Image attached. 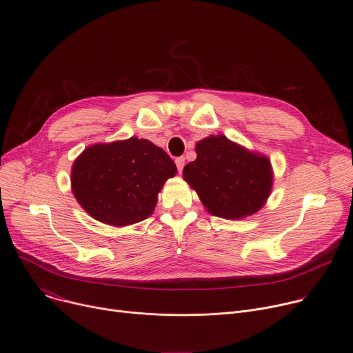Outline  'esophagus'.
<instances>
[{"mask_svg": "<svg viewBox=\"0 0 353 353\" xmlns=\"http://www.w3.org/2000/svg\"><path fill=\"white\" fill-rule=\"evenodd\" d=\"M176 166H177V170L179 172H181L183 170V168H184V162H185V159L181 156V157H176Z\"/></svg>", "mask_w": 353, "mask_h": 353, "instance_id": "obj_1", "label": "esophagus"}]
</instances>
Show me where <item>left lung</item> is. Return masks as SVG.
Listing matches in <instances>:
<instances>
[{"instance_id": "8db88e82", "label": "left lung", "mask_w": 353, "mask_h": 353, "mask_svg": "<svg viewBox=\"0 0 353 353\" xmlns=\"http://www.w3.org/2000/svg\"><path fill=\"white\" fill-rule=\"evenodd\" d=\"M197 159L183 169L208 212L236 219L252 215L268 200L272 190L269 159L218 135L197 143Z\"/></svg>"}]
</instances>
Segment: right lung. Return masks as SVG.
Here are the masks:
<instances>
[{
    "instance_id": "1",
    "label": "right lung",
    "mask_w": 353,
    "mask_h": 353,
    "mask_svg": "<svg viewBox=\"0 0 353 353\" xmlns=\"http://www.w3.org/2000/svg\"><path fill=\"white\" fill-rule=\"evenodd\" d=\"M176 172L163 149L132 137L87 148L73 165L72 188L91 216L125 227L153 212L159 191Z\"/></svg>"
}]
</instances>
